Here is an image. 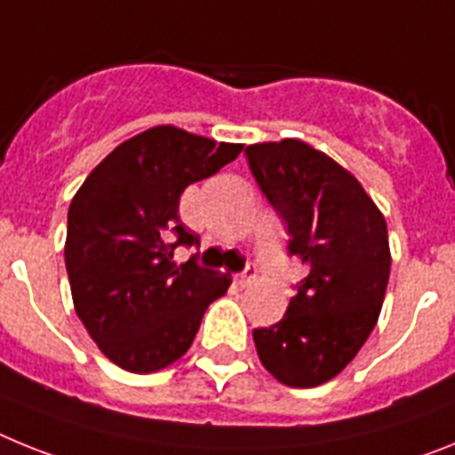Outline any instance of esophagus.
<instances>
[{"mask_svg":"<svg viewBox=\"0 0 455 455\" xmlns=\"http://www.w3.org/2000/svg\"><path fill=\"white\" fill-rule=\"evenodd\" d=\"M254 279H256V270H254V267H247V270H244V272H240V275L233 276V282H235V286H240V288L250 286V283L254 282Z\"/></svg>","mask_w":455,"mask_h":455,"instance_id":"1","label":"esophagus"}]
</instances>
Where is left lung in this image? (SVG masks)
<instances>
[{
  "label": "left lung",
  "mask_w": 455,
  "mask_h": 455,
  "mask_svg": "<svg viewBox=\"0 0 455 455\" xmlns=\"http://www.w3.org/2000/svg\"><path fill=\"white\" fill-rule=\"evenodd\" d=\"M244 153L288 224V251L309 267L282 321L254 330L256 353L282 385L318 387L353 362L378 323L392 267L385 215L353 173L307 141Z\"/></svg>",
  "instance_id": "left-lung-1"
}]
</instances>
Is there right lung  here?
<instances>
[{
    "label": "right lung",
    "mask_w": 455,
    "mask_h": 455,
    "mask_svg": "<svg viewBox=\"0 0 455 455\" xmlns=\"http://www.w3.org/2000/svg\"><path fill=\"white\" fill-rule=\"evenodd\" d=\"M240 151L156 125L118 144L75 192L63 244L75 314L124 371L156 373L183 357L208 304L231 286L195 259L176 266L173 250L199 243L179 217L183 189Z\"/></svg>",
    "instance_id": "add662e5"
}]
</instances>
